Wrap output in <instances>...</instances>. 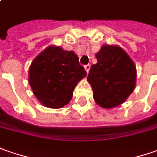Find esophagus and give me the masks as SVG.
Returning <instances> with one entry per match:
<instances>
[{
  "mask_svg": "<svg viewBox=\"0 0 157 157\" xmlns=\"http://www.w3.org/2000/svg\"><path fill=\"white\" fill-rule=\"evenodd\" d=\"M84 68H85L86 72H87V73H89V69H90V65H89V64H87V65H85V66H84Z\"/></svg>",
  "mask_w": 157,
  "mask_h": 157,
  "instance_id": "34e87169",
  "label": "esophagus"
}]
</instances>
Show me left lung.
Wrapping results in <instances>:
<instances>
[{
	"mask_svg": "<svg viewBox=\"0 0 157 157\" xmlns=\"http://www.w3.org/2000/svg\"><path fill=\"white\" fill-rule=\"evenodd\" d=\"M95 57L97 62L91 66L87 78L94 100L104 109L121 105L136 87L135 63L122 48L114 45H103Z\"/></svg>",
	"mask_w": 157,
	"mask_h": 157,
	"instance_id": "obj_1",
	"label": "left lung"
}]
</instances>
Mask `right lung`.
I'll return each instance as SVG.
<instances>
[{
  "mask_svg": "<svg viewBox=\"0 0 157 157\" xmlns=\"http://www.w3.org/2000/svg\"><path fill=\"white\" fill-rule=\"evenodd\" d=\"M29 74L30 87L41 104L61 109L72 99L74 89L87 72L73 51L49 46L34 59Z\"/></svg>",
  "mask_w": 157,
  "mask_h": 157,
  "instance_id": "1",
  "label": "right lung"
}]
</instances>
